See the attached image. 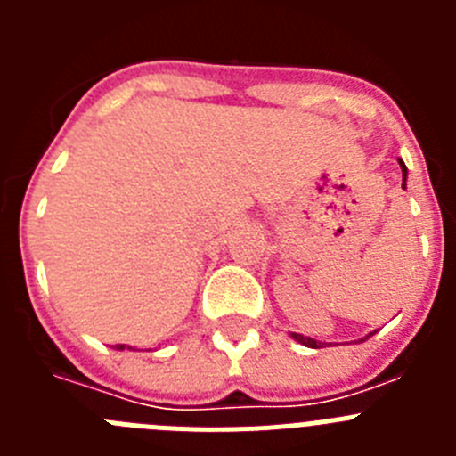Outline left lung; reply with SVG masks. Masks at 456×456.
<instances>
[{"mask_svg":"<svg viewBox=\"0 0 456 456\" xmlns=\"http://www.w3.org/2000/svg\"><path fill=\"white\" fill-rule=\"evenodd\" d=\"M400 167H402V187L406 189V164L402 162L400 159ZM370 336H374V333H370ZM370 336H365L363 340H368ZM292 338L297 342H301V345H305V347H310V349H320L322 345H324V342H317V340H313V338H305V336H301V333H292Z\"/></svg>","mask_w":456,"mask_h":456,"instance_id":"left-lung-1","label":"left lung"}]
</instances>
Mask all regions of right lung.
I'll use <instances>...</instances> for the list:
<instances>
[{
    "label": "right lung",
    "mask_w": 456,
    "mask_h": 456,
    "mask_svg": "<svg viewBox=\"0 0 456 456\" xmlns=\"http://www.w3.org/2000/svg\"><path fill=\"white\" fill-rule=\"evenodd\" d=\"M114 349H118V352H123V349H132V347H127V345H116Z\"/></svg>",
    "instance_id": "right-lung-1"
}]
</instances>
